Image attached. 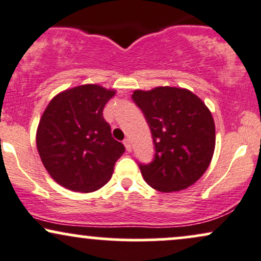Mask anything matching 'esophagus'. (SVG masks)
<instances>
[{
  "mask_svg": "<svg viewBox=\"0 0 261 261\" xmlns=\"http://www.w3.org/2000/svg\"><path fill=\"white\" fill-rule=\"evenodd\" d=\"M124 145H125V147H126L127 151L131 152V149H133V146H131V141L128 139H125L124 140Z\"/></svg>",
  "mask_w": 261,
  "mask_h": 261,
  "instance_id": "obj_1",
  "label": "esophagus"
}]
</instances>
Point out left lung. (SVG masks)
Returning a JSON list of instances; mask_svg holds the SVG:
<instances>
[{
	"label": "left lung",
	"instance_id": "obj_1",
	"mask_svg": "<svg viewBox=\"0 0 261 261\" xmlns=\"http://www.w3.org/2000/svg\"><path fill=\"white\" fill-rule=\"evenodd\" d=\"M131 98L145 115L154 145L152 162L139 163L145 181L155 190L170 193L199 180L216 142L214 119L203 101L175 87L135 91Z\"/></svg>",
	"mask_w": 261,
	"mask_h": 261
}]
</instances>
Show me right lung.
<instances>
[{
	"instance_id": "add662e5",
	"label": "right lung",
	"mask_w": 261,
	"mask_h": 261,
	"mask_svg": "<svg viewBox=\"0 0 261 261\" xmlns=\"http://www.w3.org/2000/svg\"><path fill=\"white\" fill-rule=\"evenodd\" d=\"M114 94L97 85L74 87L56 95L45 109L37 147L44 167L62 187L92 193L109 181L125 152L103 118Z\"/></svg>"
}]
</instances>
